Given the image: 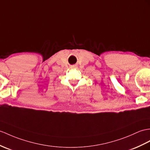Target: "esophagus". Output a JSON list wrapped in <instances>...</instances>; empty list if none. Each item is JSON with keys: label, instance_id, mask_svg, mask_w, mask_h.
I'll list each match as a JSON object with an SVG mask.
<instances>
[{"label": "esophagus", "instance_id": "esophagus-1", "mask_svg": "<svg viewBox=\"0 0 150 150\" xmlns=\"http://www.w3.org/2000/svg\"><path fill=\"white\" fill-rule=\"evenodd\" d=\"M72 67H74V68H75V66H73Z\"/></svg>", "mask_w": 150, "mask_h": 150}]
</instances>
